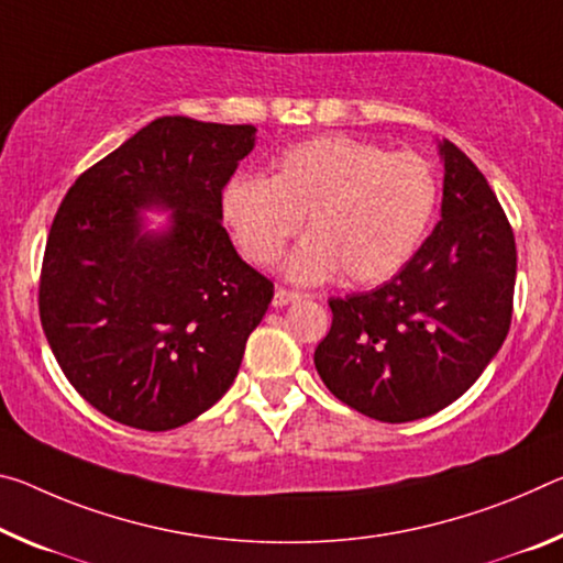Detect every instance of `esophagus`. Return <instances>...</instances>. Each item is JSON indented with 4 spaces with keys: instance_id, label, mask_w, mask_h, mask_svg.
I'll return each instance as SVG.
<instances>
[{
    "instance_id": "1",
    "label": "esophagus",
    "mask_w": 563,
    "mask_h": 563,
    "mask_svg": "<svg viewBox=\"0 0 563 563\" xmlns=\"http://www.w3.org/2000/svg\"><path fill=\"white\" fill-rule=\"evenodd\" d=\"M302 296L300 292H292V290H285V288H278L275 290V298H273V306L275 308H283V306H290V302L300 300Z\"/></svg>"
}]
</instances>
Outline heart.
<instances>
[{"label":"heart","mask_w":563,"mask_h":563,"mask_svg":"<svg viewBox=\"0 0 563 563\" xmlns=\"http://www.w3.org/2000/svg\"><path fill=\"white\" fill-rule=\"evenodd\" d=\"M439 202V180L421 155L328 135L290 147L273 180L238 175L222 192V218L255 265H273L308 218V238L283 271L316 285L388 280L416 253Z\"/></svg>","instance_id":"heart-1"}]
</instances>
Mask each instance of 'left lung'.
I'll return each mask as SVG.
<instances>
[{"label": "left lung", "mask_w": 563, "mask_h": 563, "mask_svg": "<svg viewBox=\"0 0 563 563\" xmlns=\"http://www.w3.org/2000/svg\"><path fill=\"white\" fill-rule=\"evenodd\" d=\"M439 153V225L388 283L330 298L333 325L316 347L330 394L383 423L416 421L461 398L511 325L514 230L481 169L449 140Z\"/></svg>", "instance_id": "left-lung-1"}]
</instances>
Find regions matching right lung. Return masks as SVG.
Listing matches in <instances>:
<instances>
[{
    "mask_svg": "<svg viewBox=\"0 0 563 563\" xmlns=\"http://www.w3.org/2000/svg\"><path fill=\"white\" fill-rule=\"evenodd\" d=\"M253 124L157 118L85 169L44 247L40 318L89 406L140 431L190 423L228 394L273 300L222 228V187ZM145 207L173 209L144 230Z\"/></svg>",
    "mask_w": 563,
    "mask_h": 563,
    "instance_id": "add662e5",
    "label": "right lung"
}]
</instances>
